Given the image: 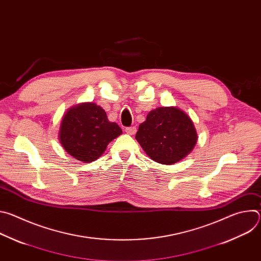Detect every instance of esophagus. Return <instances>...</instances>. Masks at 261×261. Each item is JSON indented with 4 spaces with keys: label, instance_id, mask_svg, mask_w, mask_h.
Listing matches in <instances>:
<instances>
[{
    "label": "esophagus",
    "instance_id": "34e87169",
    "mask_svg": "<svg viewBox=\"0 0 261 261\" xmlns=\"http://www.w3.org/2000/svg\"><path fill=\"white\" fill-rule=\"evenodd\" d=\"M125 132L127 134H130V135H133L136 133V128L135 127H127L125 128Z\"/></svg>",
    "mask_w": 261,
    "mask_h": 261
}]
</instances>
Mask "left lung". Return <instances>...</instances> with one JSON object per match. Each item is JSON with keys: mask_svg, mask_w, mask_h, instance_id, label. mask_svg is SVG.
I'll list each match as a JSON object with an SVG mask.
<instances>
[{"mask_svg": "<svg viewBox=\"0 0 261 261\" xmlns=\"http://www.w3.org/2000/svg\"><path fill=\"white\" fill-rule=\"evenodd\" d=\"M152 160L169 165L187 156L196 144L191 119L176 107H159L148 113L135 135Z\"/></svg>", "mask_w": 261, "mask_h": 261, "instance_id": "left-lung-1", "label": "left lung"}]
</instances>
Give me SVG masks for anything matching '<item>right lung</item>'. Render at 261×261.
<instances>
[{
  "label": "right lung",
  "mask_w": 261,
  "mask_h": 261,
  "mask_svg": "<svg viewBox=\"0 0 261 261\" xmlns=\"http://www.w3.org/2000/svg\"><path fill=\"white\" fill-rule=\"evenodd\" d=\"M122 134L116 123L107 120L102 107L84 103L67 111L60 128V142L75 159L92 162L106 150L107 144Z\"/></svg>",
  "instance_id": "right-lung-1"
}]
</instances>
